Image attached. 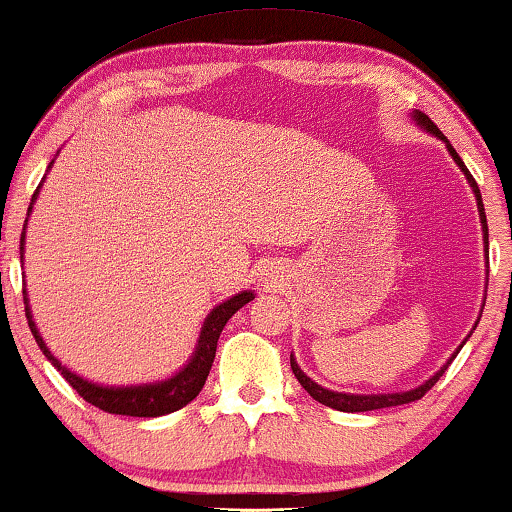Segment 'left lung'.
<instances>
[{
  "instance_id": "8db88e82",
  "label": "left lung",
  "mask_w": 512,
  "mask_h": 512,
  "mask_svg": "<svg viewBox=\"0 0 512 512\" xmlns=\"http://www.w3.org/2000/svg\"><path fill=\"white\" fill-rule=\"evenodd\" d=\"M416 120H418V122L422 124V127H425L429 133H434L436 138L446 140L450 157H453V159L457 161V166L462 168V173L466 175V180H469V184L473 187V194H476L478 212H480V224H483V231H485V247H490V244H487V219H485V207H483V198H480V189H478L476 180H473V175L469 173V168L464 166V161L459 159V154L455 152V147L448 143V138L443 136V133L439 131V127H436V124H434L432 120H429V117H427L425 113H416ZM476 325H478V323H476ZM462 346H464V344H462ZM462 346H459V348H462ZM459 348H457V353H459ZM453 360H455V355L446 362V365L441 367V372H436V374L432 376V379H429L425 385H420V388H416V390H409V392H395V395H346V392H332V390H325V388H321V385H316L314 381H311L309 376H305V372H302V369L298 367V362H295L293 355H291V369H293V374H295V379H298V383L302 385V388H305V390L309 392L311 397L316 399V402H321V404L330 406V409H337V411L360 413V411H376V409H385V406L409 404V402H416V399H420V397H425V392L434 388V383L439 381L443 374H446V369H448V365H450V362H453Z\"/></svg>"
}]
</instances>
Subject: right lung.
I'll list each match as a JSON object with an SVG mask.
<instances>
[{
    "label": "right lung",
    "instance_id": "right-lung-1",
    "mask_svg": "<svg viewBox=\"0 0 512 512\" xmlns=\"http://www.w3.org/2000/svg\"><path fill=\"white\" fill-rule=\"evenodd\" d=\"M50 164H53V161H50ZM36 191H39V187H36ZM36 191L32 196V203L36 198ZM29 210H32V205H29ZM22 242H25V231H22V238H20V249H22ZM22 298H25V302H27V291H22ZM249 300H254V293L242 291L235 295V298L224 302V305L212 309V314L205 318V325L201 330V339H198V348H196L194 358H191L189 365L184 367L180 374H175L173 379H168L164 383L136 385V388H103V385L90 383V381L80 379V376H76L73 372H69V369L62 367V362H59L55 355L48 351V346L43 344L39 330H36V325L32 321V314H29V305L25 307V314H27L29 330H32L36 344L41 346L43 355L53 362L57 372L62 374L66 381H69L71 388L76 390L87 404H92V406H96V409H101L106 413H115V416L157 418V416H166V413L182 409V406H187L191 399L198 397V392L203 390L207 374H210V369H212L221 330H224L228 318H231L235 311L247 305Z\"/></svg>",
    "mask_w": 512,
    "mask_h": 512
}]
</instances>
